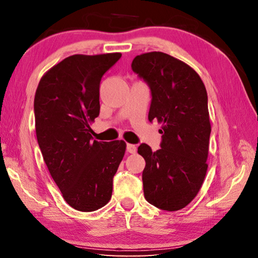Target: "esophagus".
<instances>
[{
    "instance_id": "obj_1",
    "label": "esophagus",
    "mask_w": 258,
    "mask_h": 258,
    "mask_svg": "<svg viewBox=\"0 0 258 258\" xmlns=\"http://www.w3.org/2000/svg\"><path fill=\"white\" fill-rule=\"evenodd\" d=\"M126 150H127V152H130V154H135L137 152V146L135 145H128L126 146Z\"/></svg>"
}]
</instances>
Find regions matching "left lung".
Returning a JSON list of instances; mask_svg holds the SVG:
<instances>
[{"mask_svg":"<svg viewBox=\"0 0 258 258\" xmlns=\"http://www.w3.org/2000/svg\"><path fill=\"white\" fill-rule=\"evenodd\" d=\"M132 69L151 91L148 119L161 123L160 149L142 143V173L148 203L163 211H180L203 185L207 172L211 137L206 87L189 64L163 52H148L133 59Z\"/></svg>","mask_w":258,"mask_h":258,"instance_id":"1","label":"left lung"}]
</instances>
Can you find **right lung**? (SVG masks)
<instances>
[{"mask_svg":"<svg viewBox=\"0 0 258 258\" xmlns=\"http://www.w3.org/2000/svg\"><path fill=\"white\" fill-rule=\"evenodd\" d=\"M120 56L118 52L68 56L42 76L35 93V128L43 159L63 199L80 212L108 204L125 155L123 140L98 142L90 127L100 113L101 77Z\"/></svg>","mask_w":258,"mask_h":258,"instance_id":"1","label":"right lung"}]
</instances>
